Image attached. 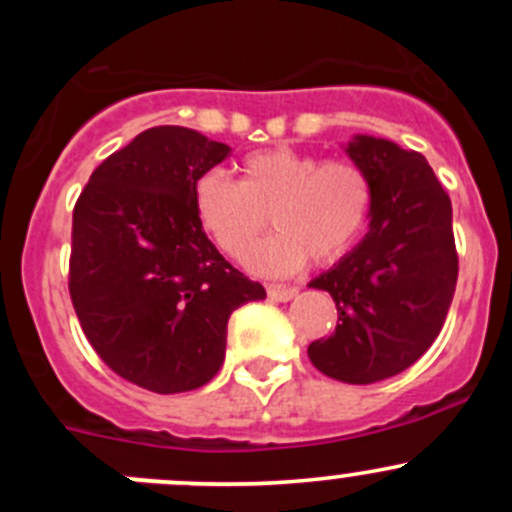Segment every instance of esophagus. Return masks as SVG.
Here are the masks:
<instances>
[{"label":"esophagus","mask_w":512,"mask_h":512,"mask_svg":"<svg viewBox=\"0 0 512 512\" xmlns=\"http://www.w3.org/2000/svg\"><path fill=\"white\" fill-rule=\"evenodd\" d=\"M297 292H299L297 287H280V285L267 287V294H270V299H275V302H289L292 297H297Z\"/></svg>","instance_id":"1"}]
</instances>
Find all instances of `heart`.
I'll return each instance as SVG.
<instances>
[{"label":"heart","mask_w":512,"mask_h":512,"mask_svg":"<svg viewBox=\"0 0 512 512\" xmlns=\"http://www.w3.org/2000/svg\"><path fill=\"white\" fill-rule=\"evenodd\" d=\"M240 180L205 170L193 183V208L220 250L242 260L260 232L277 227L250 255L260 275L285 277L304 262L329 265L347 255L369 223L374 183L349 158H319L292 146L247 153Z\"/></svg>","instance_id":"1"}]
</instances>
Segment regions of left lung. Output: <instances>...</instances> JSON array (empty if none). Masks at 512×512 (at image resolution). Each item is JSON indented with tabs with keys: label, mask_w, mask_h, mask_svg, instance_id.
<instances>
[{
	"label": "left lung",
	"mask_w": 512,
	"mask_h": 512,
	"mask_svg": "<svg viewBox=\"0 0 512 512\" xmlns=\"http://www.w3.org/2000/svg\"><path fill=\"white\" fill-rule=\"evenodd\" d=\"M349 158L374 183L369 232L309 282L337 304V329L309 344L312 364L344 384L401 374L436 342L458 280L451 198L428 160L384 138L356 136Z\"/></svg>",
	"instance_id": "left-lung-1"
}]
</instances>
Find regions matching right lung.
<instances>
[{
  "mask_svg": "<svg viewBox=\"0 0 512 512\" xmlns=\"http://www.w3.org/2000/svg\"><path fill=\"white\" fill-rule=\"evenodd\" d=\"M227 153L190 128H148L98 165L74 205L69 294L81 329L108 369L156 394L208 384L230 314L265 299L193 208L195 178Z\"/></svg>",
  "mask_w": 512,
  "mask_h": 512,
  "instance_id": "1",
  "label": "right lung"
}]
</instances>
